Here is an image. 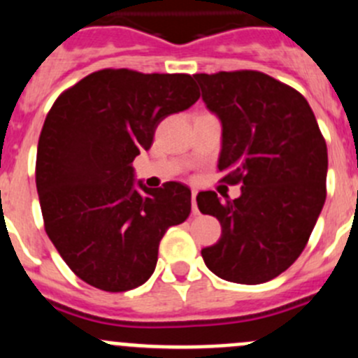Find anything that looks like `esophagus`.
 Returning a JSON list of instances; mask_svg holds the SVG:
<instances>
[{
  "label": "esophagus",
  "instance_id": "esophagus-1",
  "mask_svg": "<svg viewBox=\"0 0 358 358\" xmlns=\"http://www.w3.org/2000/svg\"><path fill=\"white\" fill-rule=\"evenodd\" d=\"M196 196H197V190H196V189H192V213H194V215H197V213H199V210H197Z\"/></svg>",
  "mask_w": 358,
  "mask_h": 358
}]
</instances>
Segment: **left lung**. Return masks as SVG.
<instances>
[{
    "mask_svg": "<svg viewBox=\"0 0 358 358\" xmlns=\"http://www.w3.org/2000/svg\"><path fill=\"white\" fill-rule=\"evenodd\" d=\"M222 122L220 182L241 185L238 199L199 192L222 238L201 250L222 280L269 282L303 253L327 196V145L315 113L294 87L253 69L194 75Z\"/></svg>",
    "mask_w": 358,
    "mask_h": 358,
    "instance_id": "left-lung-1",
    "label": "left lung"
}]
</instances>
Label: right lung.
Listing matches in <instances>:
<instances>
[{"mask_svg":"<svg viewBox=\"0 0 358 358\" xmlns=\"http://www.w3.org/2000/svg\"><path fill=\"white\" fill-rule=\"evenodd\" d=\"M199 99L185 73L99 69L61 92L36 152V190L48 238L68 267L105 292L143 285L159 243L190 215V189H134L133 166L159 122Z\"/></svg>","mask_w":358,"mask_h":358,"instance_id":"1","label":"right lung"}]
</instances>
